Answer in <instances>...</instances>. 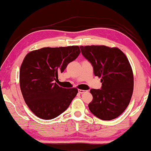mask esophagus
I'll return each mask as SVG.
<instances>
[{
  "instance_id": "34e87169",
  "label": "esophagus",
  "mask_w": 151,
  "mask_h": 151,
  "mask_svg": "<svg viewBox=\"0 0 151 151\" xmlns=\"http://www.w3.org/2000/svg\"><path fill=\"white\" fill-rule=\"evenodd\" d=\"M87 91H85V90H78V93H80V94H83V93L86 92Z\"/></svg>"
}]
</instances>
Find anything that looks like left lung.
I'll use <instances>...</instances> for the list:
<instances>
[{"label":"left lung","mask_w":151,"mask_h":151,"mask_svg":"<svg viewBox=\"0 0 151 151\" xmlns=\"http://www.w3.org/2000/svg\"><path fill=\"white\" fill-rule=\"evenodd\" d=\"M92 64L95 76L101 77V89H91L89 109L103 120L118 117L128 107L133 91V75L129 61L118 48L106 46H80Z\"/></svg>","instance_id":"1"}]
</instances>
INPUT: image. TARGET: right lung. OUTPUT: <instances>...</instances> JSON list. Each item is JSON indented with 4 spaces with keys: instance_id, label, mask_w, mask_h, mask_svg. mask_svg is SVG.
<instances>
[{
    "instance_id": "obj_1",
    "label": "right lung",
    "mask_w": 151,
    "mask_h": 151,
    "mask_svg": "<svg viewBox=\"0 0 151 151\" xmlns=\"http://www.w3.org/2000/svg\"><path fill=\"white\" fill-rule=\"evenodd\" d=\"M78 46L45 47L29 52L20 70V86L24 101L38 118L50 120L68 109L78 93L55 81L68 64L80 54Z\"/></svg>"
}]
</instances>
